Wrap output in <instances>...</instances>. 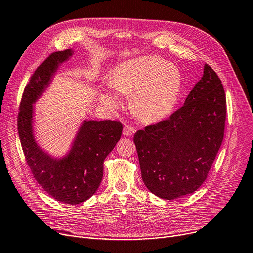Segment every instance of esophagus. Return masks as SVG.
<instances>
[{"label": "esophagus", "mask_w": 253, "mask_h": 253, "mask_svg": "<svg viewBox=\"0 0 253 253\" xmlns=\"http://www.w3.org/2000/svg\"><path fill=\"white\" fill-rule=\"evenodd\" d=\"M135 131H136V128L134 126H131L130 125H126L124 127V135L126 137H130L131 135H134Z\"/></svg>", "instance_id": "obj_1"}]
</instances>
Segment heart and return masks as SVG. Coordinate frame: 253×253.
Returning <instances> with one entry per match:
<instances>
[{
  "instance_id": "obj_1",
  "label": "heart",
  "mask_w": 253,
  "mask_h": 253,
  "mask_svg": "<svg viewBox=\"0 0 253 253\" xmlns=\"http://www.w3.org/2000/svg\"><path fill=\"white\" fill-rule=\"evenodd\" d=\"M179 69L156 55L141 56L119 64L112 72L110 83L101 93V101L110 109L123 104L129 95L134 113L145 123H155L170 115L181 92Z\"/></svg>"
}]
</instances>
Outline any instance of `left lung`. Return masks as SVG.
<instances>
[{
    "label": "left lung",
    "mask_w": 253,
    "mask_h": 253,
    "mask_svg": "<svg viewBox=\"0 0 253 253\" xmlns=\"http://www.w3.org/2000/svg\"><path fill=\"white\" fill-rule=\"evenodd\" d=\"M225 115L221 80L205 65L203 77L180 109L137 131L141 176L153 195L175 200L203 184L221 146Z\"/></svg>",
    "instance_id": "8db88e82"
}]
</instances>
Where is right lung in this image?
<instances>
[{
  "label": "right lung",
  "instance_id": "right-lung-1",
  "mask_svg": "<svg viewBox=\"0 0 253 253\" xmlns=\"http://www.w3.org/2000/svg\"><path fill=\"white\" fill-rule=\"evenodd\" d=\"M67 49L51 53L37 68L23 90L17 118L21 147L37 182L48 195L65 204L76 205L98 190L104 161L122 137L123 125L116 120H83L63 158L44 151L34 136L33 105L49 86L58 67L73 55Z\"/></svg>",
  "mask_w": 253,
  "mask_h": 253
}]
</instances>
